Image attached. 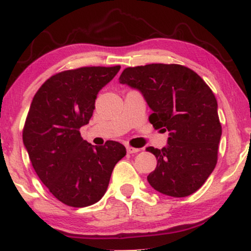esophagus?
<instances>
[{
  "mask_svg": "<svg viewBox=\"0 0 251 251\" xmlns=\"http://www.w3.org/2000/svg\"><path fill=\"white\" fill-rule=\"evenodd\" d=\"M139 151H141L139 149L132 148V146H126V152H128V153H137Z\"/></svg>",
  "mask_w": 251,
  "mask_h": 251,
  "instance_id": "1",
  "label": "esophagus"
}]
</instances>
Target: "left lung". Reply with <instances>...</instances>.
Returning <instances> with one entry per match:
<instances>
[{"mask_svg": "<svg viewBox=\"0 0 251 251\" xmlns=\"http://www.w3.org/2000/svg\"><path fill=\"white\" fill-rule=\"evenodd\" d=\"M120 83L141 91L152 109L150 122L169 131L166 148L146 149L158 161L149 183L167 196L194 194L218 160L221 125L212 90L194 70L180 64L126 68Z\"/></svg>", "mask_w": 251, "mask_h": 251, "instance_id": "obj_1", "label": "left lung"}]
</instances>
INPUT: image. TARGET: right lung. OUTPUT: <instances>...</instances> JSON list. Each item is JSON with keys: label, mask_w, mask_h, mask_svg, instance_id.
<instances>
[{"label": "right lung", "mask_w": 251, "mask_h": 251, "mask_svg": "<svg viewBox=\"0 0 251 251\" xmlns=\"http://www.w3.org/2000/svg\"><path fill=\"white\" fill-rule=\"evenodd\" d=\"M120 68L61 71L48 78L32 100L23 142L39 178L68 206L85 207L101 200L114 167L126 153L121 143L93 146L79 132L92 116L98 92Z\"/></svg>", "instance_id": "right-lung-1"}]
</instances>
